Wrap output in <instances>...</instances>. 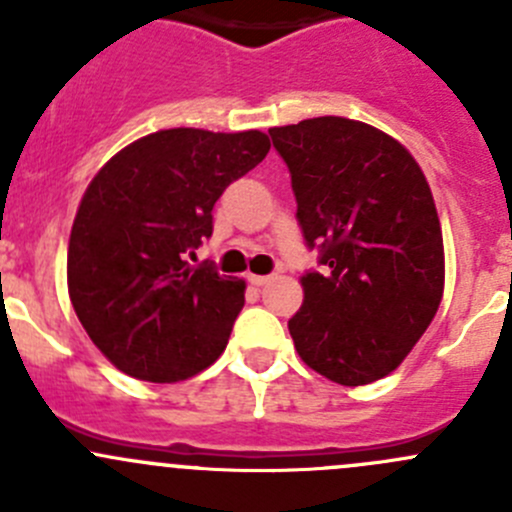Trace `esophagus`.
<instances>
[{
    "instance_id": "obj_1",
    "label": "esophagus",
    "mask_w": 512,
    "mask_h": 512,
    "mask_svg": "<svg viewBox=\"0 0 512 512\" xmlns=\"http://www.w3.org/2000/svg\"><path fill=\"white\" fill-rule=\"evenodd\" d=\"M247 280H250V285L262 287V285H267V282L272 280V275H247Z\"/></svg>"
}]
</instances>
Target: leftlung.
Masks as SVG:
<instances>
[{"mask_svg": "<svg viewBox=\"0 0 512 512\" xmlns=\"http://www.w3.org/2000/svg\"><path fill=\"white\" fill-rule=\"evenodd\" d=\"M292 173L297 220L324 272L302 277L289 334L304 364L342 386L384 379L416 347L446 282L441 220L416 158L369 123L319 116L270 128Z\"/></svg>", "mask_w": 512, "mask_h": 512, "instance_id": "obj_1", "label": "left lung"}]
</instances>
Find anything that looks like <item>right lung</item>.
<instances>
[{"label": "right lung", "mask_w": 512, "mask_h": 512, "mask_svg": "<svg viewBox=\"0 0 512 512\" xmlns=\"http://www.w3.org/2000/svg\"><path fill=\"white\" fill-rule=\"evenodd\" d=\"M270 151L262 131L168 128L116 153L86 188L66 257L79 322L123 374L173 384L225 352L245 280L190 267L213 205Z\"/></svg>", "instance_id": "1"}]
</instances>
